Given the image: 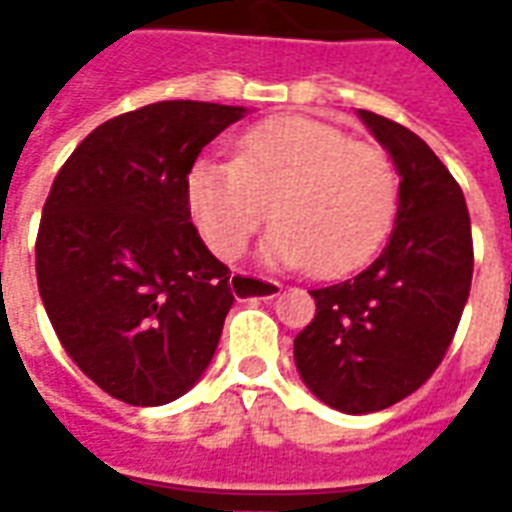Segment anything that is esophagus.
Masks as SVG:
<instances>
[{
	"label": "esophagus",
	"mask_w": 512,
	"mask_h": 512,
	"mask_svg": "<svg viewBox=\"0 0 512 512\" xmlns=\"http://www.w3.org/2000/svg\"><path fill=\"white\" fill-rule=\"evenodd\" d=\"M230 288L238 296H260V299H274L282 293V285L277 279H266V277H252V274H235L230 279Z\"/></svg>",
	"instance_id": "1"
}]
</instances>
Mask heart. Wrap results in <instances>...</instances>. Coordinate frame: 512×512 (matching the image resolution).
<instances>
[{
  "mask_svg": "<svg viewBox=\"0 0 512 512\" xmlns=\"http://www.w3.org/2000/svg\"><path fill=\"white\" fill-rule=\"evenodd\" d=\"M186 202L213 255L235 260L271 219L260 255L321 279L351 274L376 255L397 213V175L384 150L307 115H279L238 139L235 158L202 156Z\"/></svg>",
  "mask_w": 512,
  "mask_h": 512,
  "instance_id": "1",
  "label": "heart"
}]
</instances>
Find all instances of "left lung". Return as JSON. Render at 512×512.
<instances>
[{
	"instance_id": "obj_1",
	"label": "left lung",
	"mask_w": 512,
	"mask_h": 512,
	"mask_svg": "<svg viewBox=\"0 0 512 512\" xmlns=\"http://www.w3.org/2000/svg\"><path fill=\"white\" fill-rule=\"evenodd\" d=\"M400 175L395 230L370 266L312 290L315 318L293 356L326 406L370 414L425 384L450 348L472 288V222L466 200L414 131L359 109Z\"/></svg>"
}]
</instances>
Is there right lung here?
<instances>
[{
  "label": "right lung",
  "mask_w": 512,
  "mask_h": 512,
  "mask_svg": "<svg viewBox=\"0 0 512 512\" xmlns=\"http://www.w3.org/2000/svg\"><path fill=\"white\" fill-rule=\"evenodd\" d=\"M244 106L158 101L106 120L62 164L35 271L65 354L106 395L164 406L200 381L233 307L191 224L186 175Z\"/></svg>",
  "instance_id": "add662e5"
}]
</instances>
